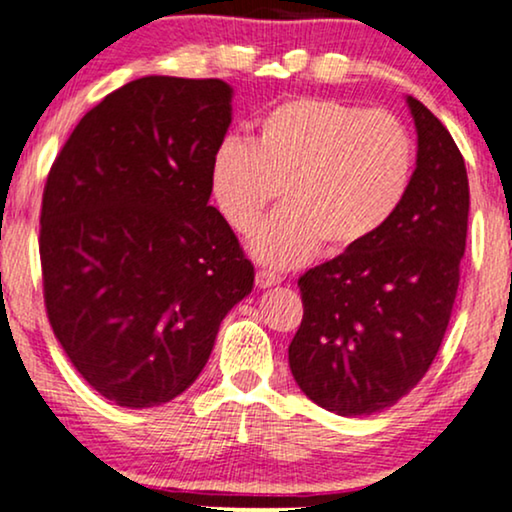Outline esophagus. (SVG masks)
Returning a JSON list of instances; mask_svg holds the SVG:
<instances>
[{
  "instance_id": "obj_1",
  "label": "esophagus",
  "mask_w": 512,
  "mask_h": 512,
  "mask_svg": "<svg viewBox=\"0 0 512 512\" xmlns=\"http://www.w3.org/2000/svg\"><path fill=\"white\" fill-rule=\"evenodd\" d=\"M255 283H257V288H271V286H278V283H281V278H278L276 274H271V271L260 269L255 276Z\"/></svg>"
}]
</instances>
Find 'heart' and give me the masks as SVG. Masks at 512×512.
<instances>
[{"label":"heart","mask_w":512,"mask_h":512,"mask_svg":"<svg viewBox=\"0 0 512 512\" xmlns=\"http://www.w3.org/2000/svg\"><path fill=\"white\" fill-rule=\"evenodd\" d=\"M416 172V146L394 115L333 99L295 96L257 118L252 146L236 137L210 158V196L238 234L271 200L283 208L250 238L262 264L288 269L316 250L342 255L392 222Z\"/></svg>","instance_id":"b5f03b06"}]
</instances>
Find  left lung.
<instances>
[{"mask_svg": "<svg viewBox=\"0 0 512 512\" xmlns=\"http://www.w3.org/2000/svg\"><path fill=\"white\" fill-rule=\"evenodd\" d=\"M416 172L390 224L359 248L309 269L304 316L288 347L295 383L321 409L371 416L420 383L451 319L468 236L470 189L446 127L406 96Z\"/></svg>", "mask_w": 512, "mask_h": 512, "instance_id": "8db88e82", "label": "left lung"}]
</instances>
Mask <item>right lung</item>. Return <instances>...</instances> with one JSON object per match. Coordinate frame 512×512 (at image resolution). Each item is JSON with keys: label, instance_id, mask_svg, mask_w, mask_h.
<instances>
[{"label": "right lung", "instance_id": "obj_1", "mask_svg": "<svg viewBox=\"0 0 512 512\" xmlns=\"http://www.w3.org/2000/svg\"><path fill=\"white\" fill-rule=\"evenodd\" d=\"M222 80L148 75L92 108L51 167L40 257L54 335L106 399L148 409L189 390L255 269L210 205L231 125Z\"/></svg>", "mask_w": 512, "mask_h": 512}]
</instances>
